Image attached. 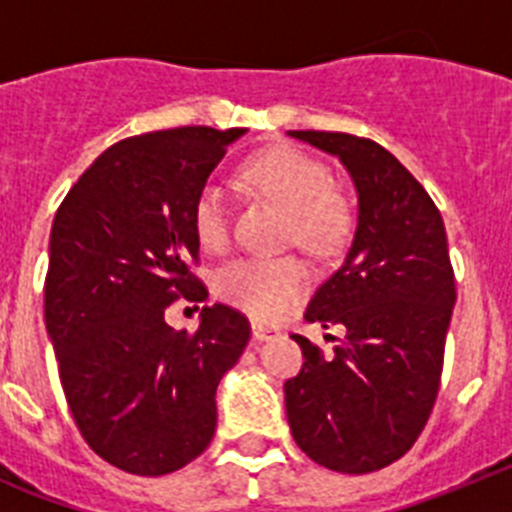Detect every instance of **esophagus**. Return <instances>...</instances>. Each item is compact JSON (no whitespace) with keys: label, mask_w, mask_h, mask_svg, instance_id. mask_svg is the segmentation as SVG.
Instances as JSON below:
<instances>
[{"label":"esophagus","mask_w":512,"mask_h":512,"mask_svg":"<svg viewBox=\"0 0 512 512\" xmlns=\"http://www.w3.org/2000/svg\"><path fill=\"white\" fill-rule=\"evenodd\" d=\"M251 333H253V341H256V343L274 341V338L279 336L277 328H271V325H264V323H253Z\"/></svg>","instance_id":"34e87169"}]
</instances>
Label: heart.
I'll return each instance as SVG.
<instances>
[{
  "instance_id": "heart-1",
  "label": "heart",
  "mask_w": 512,
  "mask_h": 512,
  "mask_svg": "<svg viewBox=\"0 0 512 512\" xmlns=\"http://www.w3.org/2000/svg\"><path fill=\"white\" fill-rule=\"evenodd\" d=\"M243 179L289 217V235L318 253L336 251L351 233V210L333 192V176L297 148H266L243 166ZM194 235L207 251L228 243V207L217 184H205L192 207ZM307 287L297 259H235L217 271L215 289L228 305L253 318L282 315Z\"/></svg>"
}]
</instances>
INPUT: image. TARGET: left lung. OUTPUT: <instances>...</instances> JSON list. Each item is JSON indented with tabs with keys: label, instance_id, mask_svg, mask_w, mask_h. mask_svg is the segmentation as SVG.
Masks as SVG:
<instances>
[{
	"label": "left lung",
	"instance_id": "8db88e82",
	"mask_svg": "<svg viewBox=\"0 0 512 512\" xmlns=\"http://www.w3.org/2000/svg\"><path fill=\"white\" fill-rule=\"evenodd\" d=\"M287 135L336 156L359 200L346 259L305 312L346 333L330 356L292 333L305 364L284 384L289 428L320 467L377 472L413 446L438 395L456 302L446 228L418 179L374 140Z\"/></svg>",
	"mask_w": 512,
	"mask_h": 512
}]
</instances>
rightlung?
<instances>
[{"instance_id":"1","label":"right lung","mask_w":512,"mask_h":512,"mask_svg":"<svg viewBox=\"0 0 512 512\" xmlns=\"http://www.w3.org/2000/svg\"><path fill=\"white\" fill-rule=\"evenodd\" d=\"M246 130L174 128L120 140L58 207L48 246L45 330L84 441L122 472L187 467L215 436V390L241 359L251 325L202 307L194 333L166 307L207 300L192 207Z\"/></svg>"}]
</instances>
